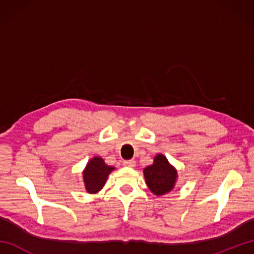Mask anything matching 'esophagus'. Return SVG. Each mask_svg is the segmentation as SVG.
<instances>
[{
  "instance_id": "34e87169",
  "label": "esophagus",
  "mask_w": 254,
  "mask_h": 254,
  "mask_svg": "<svg viewBox=\"0 0 254 254\" xmlns=\"http://www.w3.org/2000/svg\"><path fill=\"white\" fill-rule=\"evenodd\" d=\"M123 165L126 166V167H127V168H134V167H135V160H133V159H130V160H126V161H123Z\"/></svg>"
}]
</instances>
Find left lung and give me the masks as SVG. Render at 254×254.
<instances>
[{
  "instance_id": "8db88e82",
  "label": "left lung",
  "mask_w": 254,
  "mask_h": 254,
  "mask_svg": "<svg viewBox=\"0 0 254 254\" xmlns=\"http://www.w3.org/2000/svg\"><path fill=\"white\" fill-rule=\"evenodd\" d=\"M143 174L150 192L157 196L165 195L174 190L178 179L177 169L163 154L156 155L154 163L144 168Z\"/></svg>"
}]
</instances>
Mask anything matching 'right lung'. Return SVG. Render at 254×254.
<instances>
[{
    "mask_svg": "<svg viewBox=\"0 0 254 254\" xmlns=\"http://www.w3.org/2000/svg\"><path fill=\"white\" fill-rule=\"evenodd\" d=\"M116 168L108 166L99 156L91 158L83 170V180L86 191L90 194L98 193L104 186L111 171Z\"/></svg>",
    "mask_w": 254,
    "mask_h": 254,
    "instance_id": "right-lung-1",
    "label": "right lung"
}]
</instances>
